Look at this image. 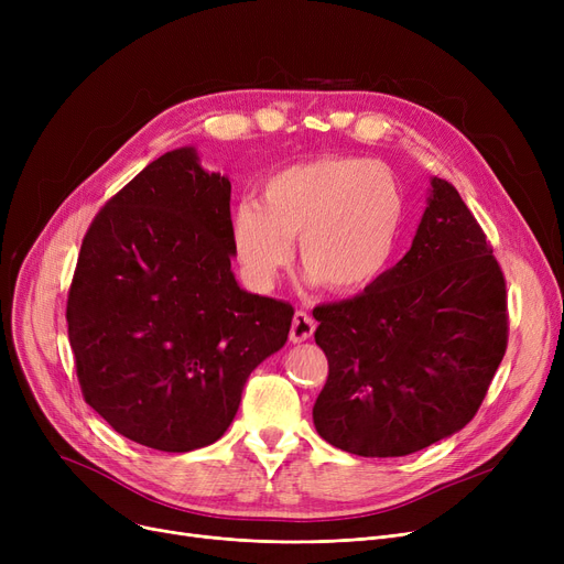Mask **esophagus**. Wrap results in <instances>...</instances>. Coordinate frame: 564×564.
Segmentation results:
<instances>
[{"label":"esophagus","instance_id":"34e87169","mask_svg":"<svg viewBox=\"0 0 564 564\" xmlns=\"http://www.w3.org/2000/svg\"><path fill=\"white\" fill-rule=\"evenodd\" d=\"M315 332V319L304 313V311H297L292 317V327H290V340L292 343H304L313 336Z\"/></svg>","mask_w":564,"mask_h":564}]
</instances>
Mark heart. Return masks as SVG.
Masks as SVG:
<instances>
[{
	"instance_id": "heart-1",
	"label": "heart",
	"mask_w": 564,
	"mask_h": 564,
	"mask_svg": "<svg viewBox=\"0 0 564 564\" xmlns=\"http://www.w3.org/2000/svg\"><path fill=\"white\" fill-rule=\"evenodd\" d=\"M260 200L232 207L230 240L245 276L272 288L292 260V237L313 281L351 294L391 267L404 221V196L391 169L364 158L292 164L262 185Z\"/></svg>"
}]
</instances>
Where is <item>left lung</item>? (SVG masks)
<instances>
[{
  "instance_id": "8db88e82",
  "label": "left lung",
  "mask_w": 564,
  "mask_h": 564,
  "mask_svg": "<svg viewBox=\"0 0 564 564\" xmlns=\"http://www.w3.org/2000/svg\"><path fill=\"white\" fill-rule=\"evenodd\" d=\"M313 317L329 361L315 430L361 457H404L459 432L508 347L506 279L476 217L441 177L430 181L404 258Z\"/></svg>"
}]
</instances>
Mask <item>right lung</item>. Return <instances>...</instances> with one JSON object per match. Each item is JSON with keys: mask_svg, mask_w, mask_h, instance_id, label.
<instances>
[{"mask_svg": "<svg viewBox=\"0 0 564 564\" xmlns=\"http://www.w3.org/2000/svg\"><path fill=\"white\" fill-rule=\"evenodd\" d=\"M232 256L230 181L194 145L148 164L94 219L66 319L84 400L118 434L164 453L210 446L285 345L292 306L242 290Z\"/></svg>", "mask_w": 564, "mask_h": 564, "instance_id": "1", "label": "right lung"}]
</instances>
